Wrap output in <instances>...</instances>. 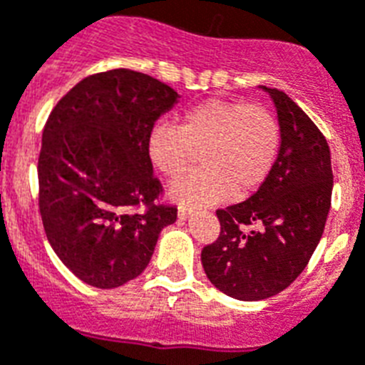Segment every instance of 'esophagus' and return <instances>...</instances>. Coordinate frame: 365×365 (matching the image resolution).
<instances>
[{
  "mask_svg": "<svg viewBox=\"0 0 365 365\" xmlns=\"http://www.w3.org/2000/svg\"><path fill=\"white\" fill-rule=\"evenodd\" d=\"M177 212H179L180 220H186L190 215H192V209H190V207H186V205H179V210H177Z\"/></svg>",
  "mask_w": 365,
  "mask_h": 365,
  "instance_id": "esophagus-1",
  "label": "esophagus"
}]
</instances>
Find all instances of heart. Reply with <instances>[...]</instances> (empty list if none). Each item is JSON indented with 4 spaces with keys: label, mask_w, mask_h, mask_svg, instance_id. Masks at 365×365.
Returning a JSON list of instances; mask_svg holds the SVG:
<instances>
[{
    "label": "heart",
    "mask_w": 365,
    "mask_h": 365,
    "mask_svg": "<svg viewBox=\"0 0 365 365\" xmlns=\"http://www.w3.org/2000/svg\"><path fill=\"white\" fill-rule=\"evenodd\" d=\"M279 147L282 128L269 108L227 98L200 102L179 117V125L158 123L147 138L150 162L168 179L182 175L201 150L203 168L170 190L194 207L255 192L269 179Z\"/></svg>",
    "instance_id": "1"
}]
</instances>
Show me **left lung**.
I'll return each mask as SVG.
<instances>
[{"instance_id": "obj_1", "label": "left lung", "mask_w": 365, "mask_h": 365, "mask_svg": "<svg viewBox=\"0 0 365 365\" xmlns=\"http://www.w3.org/2000/svg\"><path fill=\"white\" fill-rule=\"evenodd\" d=\"M261 89L278 111V160L254 195L216 210L220 237L201 252L210 284L246 302L282 293L306 269L323 237L334 185L323 132L284 91Z\"/></svg>"}]
</instances>
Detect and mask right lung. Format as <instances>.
<instances>
[{"label": "right lung", "instance_id": "obj_1", "mask_svg": "<svg viewBox=\"0 0 365 365\" xmlns=\"http://www.w3.org/2000/svg\"><path fill=\"white\" fill-rule=\"evenodd\" d=\"M179 101L160 80L113 68L72 87L48 117L38 209L48 242L76 278L113 289L147 269L177 207L158 205L147 138Z\"/></svg>", "mask_w": 365, "mask_h": 365}]
</instances>
